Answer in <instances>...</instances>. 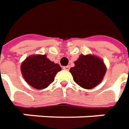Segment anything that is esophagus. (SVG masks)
<instances>
[{"label": "esophagus", "instance_id": "esophagus-1", "mask_svg": "<svg viewBox=\"0 0 129 129\" xmlns=\"http://www.w3.org/2000/svg\"><path fill=\"white\" fill-rule=\"evenodd\" d=\"M63 69L65 70H70V66H64V67H63Z\"/></svg>", "mask_w": 129, "mask_h": 129}]
</instances>
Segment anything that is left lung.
<instances>
[{
	"instance_id": "1",
	"label": "left lung",
	"mask_w": 129,
	"mask_h": 129,
	"mask_svg": "<svg viewBox=\"0 0 129 129\" xmlns=\"http://www.w3.org/2000/svg\"><path fill=\"white\" fill-rule=\"evenodd\" d=\"M70 72L78 85L85 89H92L103 80L106 67L99 57L91 54H81Z\"/></svg>"
}]
</instances>
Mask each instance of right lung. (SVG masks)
Instances as JSON below:
<instances>
[{"instance_id": "obj_1", "label": "right lung", "mask_w": 129, "mask_h": 129, "mask_svg": "<svg viewBox=\"0 0 129 129\" xmlns=\"http://www.w3.org/2000/svg\"><path fill=\"white\" fill-rule=\"evenodd\" d=\"M61 67L47 57L36 54L27 57L21 65V71L25 80L30 86L37 90L44 89L54 80Z\"/></svg>"}]
</instances>
